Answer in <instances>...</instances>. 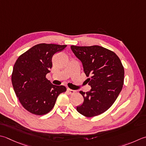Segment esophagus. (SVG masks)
Listing matches in <instances>:
<instances>
[{
  "mask_svg": "<svg viewBox=\"0 0 146 146\" xmlns=\"http://www.w3.org/2000/svg\"><path fill=\"white\" fill-rule=\"evenodd\" d=\"M67 91H68V92L70 94H73L75 92V90H71V89H70V88H67Z\"/></svg>",
  "mask_w": 146,
  "mask_h": 146,
  "instance_id": "1",
  "label": "esophagus"
}]
</instances>
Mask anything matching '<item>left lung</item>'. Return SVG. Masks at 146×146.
Listing matches in <instances>:
<instances>
[{
	"mask_svg": "<svg viewBox=\"0 0 146 146\" xmlns=\"http://www.w3.org/2000/svg\"><path fill=\"white\" fill-rule=\"evenodd\" d=\"M73 52L82 62L88 92L80 91L84 101L76 110L86 117L98 116L107 111L120 93L124 82V68L116 54L99 45H71Z\"/></svg>",
	"mask_w": 146,
	"mask_h": 146,
	"instance_id": "left-lung-1",
	"label": "left lung"
}]
</instances>
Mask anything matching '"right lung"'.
Wrapping results in <instances>:
<instances>
[{
	"label": "right lung",
	"instance_id": "obj_1",
	"mask_svg": "<svg viewBox=\"0 0 146 146\" xmlns=\"http://www.w3.org/2000/svg\"><path fill=\"white\" fill-rule=\"evenodd\" d=\"M66 45L39 44L21 54L14 64L11 80L20 103L30 113L43 115L52 110L63 85H55L46 78L52 66V58Z\"/></svg>",
	"mask_w": 146,
	"mask_h": 146
}]
</instances>
